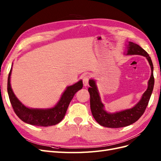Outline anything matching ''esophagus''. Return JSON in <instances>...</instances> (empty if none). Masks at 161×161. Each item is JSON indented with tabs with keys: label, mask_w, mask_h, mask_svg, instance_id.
I'll return each instance as SVG.
<instances>
[{
	"label": "esophagus",
	"mask_w": 161,
	"mask_h": 161,
	"mask_svg": "<svg viewBox=\"0 0 161 161\" xmlns=\"http://www.w3.org/2000/svg\"><path fill=\"white\" fill-rule=\"evenodd\" d=\"M90 76L87 75H84L82 76V81H83V85L85 86H87L89 85V80Z\"/></svg>",
	"instance_id": "obj_1"
}]
</instances>
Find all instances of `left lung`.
<instances>
[{"instance_id": "obj_1", "label": "left lung", "mask_w": 161, "mask_h": 161, "mask_svg": "<svg viewBox=\"0 0 161 161\" xmlns=\"http://www.w3.org/2000/svg\"><path fill=\"white\" fill-rule=\"evenodd\" d=\"M126 54L140 55L147 58L151 68V76L148 80V88L144 92L140 101L132 108L110 114L104 109V105L101 103L95 81L93 79H90L89 82L90 87L88 91L90 94V105L92 115L97 122L104 127L111 128H122L136 122L143 115L153 91L154 84L153 64L148 53L138 44L129 42L127 46Z\"/></svg>"}]
</instances>
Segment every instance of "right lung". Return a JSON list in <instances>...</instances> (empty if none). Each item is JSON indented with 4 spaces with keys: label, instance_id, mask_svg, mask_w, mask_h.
<instances>
[{
    "label": "right lung",
    "instance_id": "add662e5",
    "mask_svg": "<svg viewBox=\"0 0 161 161\" xmlns=\"http://www.w3.org/2000/svg\"><path fill=\"white\" fill-rule=\"evenodd\" d=\"M9 72L7 82V91L14 113L24 122L37 126L54 125L62 120L66 113L69 105L76 92L82 88V80L73 85L68 86L63 92L58 103L50 109H32L25 107L19 101L11 89V75Z\"/></svg>",
    "mask_w": 161,
    "mask_h": 161
}]
</instances>
